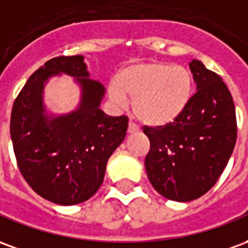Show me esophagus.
<instances>
[{
	"instance_id": "1",
	"label": "esophagus",
	"mask_w": 248,
	"mask_h": 248,
	"mask_svg": "<svg viewBox=\"0 0 248 248\" xmlns=\"http://www.w3.org/2000/svg\"><path fill=\"white\" fill-rule=\"evenodd\" d=\"M127 131H129L130 134H135V133H140V127L134 124V122H129V127H127Z\"/></svg>"
}]
</instances>
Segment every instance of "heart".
<instances>
[{
	"label": "heart",
	"instance_id": "obj_1",
	"mask_svg": "<svg viewBox=\"0 0 248 248\" xmlns=\"http://www.w3.org/2000/svg\"><path fill=\"white\" fill-rule=\"evenodd\" d=\"M194 93L190 71L169 62H145L119 71L108 86L110 98L124 106L127 98L142 124L166 126L186 110Z\"/></svg>",
	"mask_w": 248,
	"mask_h": 248
}]
</instances>
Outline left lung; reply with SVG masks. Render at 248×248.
I'll return each mask as SVG.
<instances>
[{
  "label": "left lung",
  "mask_w": 248,
  "mask_h": 248,
  "mask_svg": "<svg viewBox=\"0 0 248 248\" xmlns=\"http://www.w3.org/2000/svg\"><path fill=\"white\" fill-rule=\"evenodd\" d=\"M198 92L166 126H143L150 140L145 166L150 183L167 199L202 197L223 172L236 142V115L222 78L201 61L190 63Z\"/></svg>",
  "instance_id": "obj_1"
}]
</instances>
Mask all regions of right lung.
Instances as JSON below:
<instances>
[{"label":"right lung","instance_id":"right-lung-1","mask_svg":"<svg viewBox=\"0 0 248 248\" xmlns=\"http://www.w3.org/2000/svg\"><path fill=\"white\" fill-rule=\"evenodd\" d=\"M60 72L76 77L82 101L76 112L49 120L42 90L46 79ZM87 77L82 56L51 58L30 76L12 108L10 135L19 171L38 195L63 206L97 192L129 124L126 115L110 117L99 108L103 86Z\"/></svg>","mask_w":248,"mask_h":248}]
</instances>
